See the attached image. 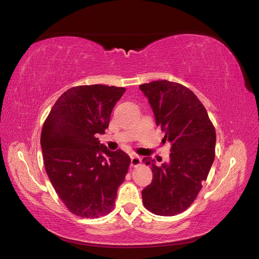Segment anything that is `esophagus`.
<instances>
[{"label":"esophagus","instance_id":"obj_1","mask_svg":"<svg viewBox=\"0 0 259 259\" xmlns=\"http://www.w3.org/2000/svg\"><path fill=\"white\" fill-rule=\"evenodd\" d=\"M141 163V158L138 156V155H132L131 156V164L133 167H138V165Z\"/></svg>","mask_w":259,"mask_h":259}]
</instances>
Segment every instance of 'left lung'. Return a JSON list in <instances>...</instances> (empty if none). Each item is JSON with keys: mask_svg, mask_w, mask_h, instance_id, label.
<instances>
[{"mask_svg": "<svg viewBox=\"0 0 259 259\" xmlns=\"http://www.w3.org/2000/svg\"><path fill=\"white\" fill-rule=\"evenodd\" d=\"M148 99L162 141L171 143L170 162L160 167L149 157L153 181L142 190V203L149 211L170 217L187 209L202 189L214 159L215 130L204 105L193 92L169 80L139 86Z\"/></svg>", "mask_w": 259, "mask_h": 259, "instance_id": "1", "label": "left lung"}]
</instances>
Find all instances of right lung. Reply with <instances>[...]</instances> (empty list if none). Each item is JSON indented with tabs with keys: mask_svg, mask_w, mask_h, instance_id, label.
Returning a JSON list of instances; mask_svg holds the SVG:
<instances>
[{
	"mask_svg": "<svg viewBox=\"0 0 259 259\" xmlns=\"http://www.w3.org/2000/svg\"><path fill=\"white\" fill-rule=\"evenodd\" d=\"M125 88L84 85L65 91L52 107L41 131V149L50 182L66 207L81 218L109 213L131 158L108 151L98 134L109 125L110 113Z\"/></svg>",
	"mask_w": 259,
	"mask_h": 259,
	"instance_id": "right-lung-1",
	"label": "right lung"
}]
</instances>
